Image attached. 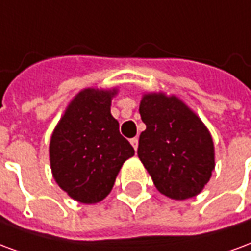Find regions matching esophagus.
<instances>
[{
    "label": "esophagus",
    "mask_w": 251,
    "mask_h": 251,
    "mask_svg": "<svg viewBox=\"0 0 251 251\" xmlns=\"http://www.w3.org/2000/svg\"><path fill=\"white\" fill-rule=\"evenodd\" d=\"M130 144H131V145H133V148H134V149H136V151H137V148H138V138H137V137H134V138H131Z\"/></svg>",
    "instance_id": "1"
}]
</instances>
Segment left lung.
Segmentation results:
<instances>
[{
	"instance_id": "1",
	"label": "left lung",
	"mask_w": 251,
	"mask_h": 251,
	"mask_svg": "<svg viewBox=\"0 0 251 251\" xmlns=\"http://www.w3.org/2000/svg\"><path fill=\"white\" fill-rule=\"evenodd\" d=\"M140 114L147 129L140 134L138 157L156 188L171 199L194 198L215 168L208 129L177 97L145 94Z\"/></svg>"
}]
</instances>
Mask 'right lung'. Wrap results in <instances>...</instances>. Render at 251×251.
Masks as SVG:
<instances>
[{
  "instance_id": "right-lung-1",
  "label": "right lung",
  "mask_w": 251,
  "mask_h": 251,
  "mask_svg": "<svg viewBox=\"0 0 251 251\" xmlns=\"http://www.w3.org/2000/svg\"><path fill=\"white\" fill-rule=\"evenodd\" d=\"M115 94V88L82 90L52 133L53 179L72 199L84 204L103 200L122 164L134 156V149L121 136L120 124L110 113Z\"/></svg>"
}]
</instances>
